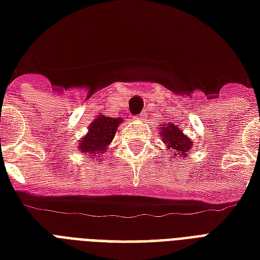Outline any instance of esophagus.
Instances as JSON below:
<instances>
[{"label": "esophagus", "instance_id": "34e87169", "mask_svg": "<svg viewBox=\"0 0 260 260\" xmlns=\"http://www.w3.org/2000/svg\"><path fill=\"white\" fill-rule=\"evenodd\" d=\"M145 115H146V113L142 115H138V117H136V120H142V118H145Z\"/></svg>", "mask_w": 260, "mask_h": 260}]
</instances>
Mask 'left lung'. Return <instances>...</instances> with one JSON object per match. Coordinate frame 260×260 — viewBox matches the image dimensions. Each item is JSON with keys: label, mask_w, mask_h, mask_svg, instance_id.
Masks as SVG:
<instances>
[{"label": "left lung", "mask_w": 260, "mask_h": 260, "mask_svg": "<svg viewBox=\"0 0 260 260\" xmlns=\"http://www.w3.org/2000/svg\"><path fill=\"white\" fill-rule=\"evenodd\" d=\"M159 135L162 138L164 145L169 149L171 153H174L176 158H189L190 149L193 147V140L184 135L180 126L171 122H162L158 125Z\"/></svg>", "instance_id": "obj_1"}]
</instances>
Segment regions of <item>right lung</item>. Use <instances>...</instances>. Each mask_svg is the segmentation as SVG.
Here are the masks:
<instances>
[{
    "label": "right lung",
    "mask_w": 260,
    "mask_h": 260,
    "mask_svg": "<svg viewBox=\"0 0 260 260\" xmlns=\"http://www.w3.org/2000/svg\"><path fill=\"white\" fill-rule=\"evenodd\" d=\"M122 122V118H111L107 115H98L88 126V132L78 140V151L84 155H91L92 159H101L105 154L107 146L114 139L118 125Z\"/></svg>",
    "instance_id": "add662e5"
}]
</instances>
